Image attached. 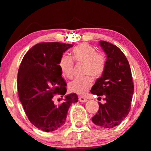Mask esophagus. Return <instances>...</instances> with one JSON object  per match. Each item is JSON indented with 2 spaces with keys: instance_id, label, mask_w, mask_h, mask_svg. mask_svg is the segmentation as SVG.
Returning <instances> with one entry per match:
<instances>
[{
  "instance_id": "1",
  "label": "esophagus",
  "mask_w": 151,
  "mask_h": 151,
  "mask_svg": "<svg viewBox=\"0 0 151 151\" xmlns=\"http://www.w3.org/2000/svg\"><path fill=\"white\" fill-rule=\"evenodd\" d=\"M79 101L81 103H85V102H86V101H87V99H86V98L81 97H81H79Z\"/></svg>"
}]
</instances>
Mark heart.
Listing matches in <instances>:
<instances>
[{
    "mask_svg": "<svg viewBox=\"0 0 151 151\" xmlns=\"http://www.w3.org/2000/svg\"><path fill=\"white\" fill-rule=\"evenodd\" d=\"M84 63L83 74H91L93 77H101L104 72L106 58L103 54L96 51V49L88 43H83L76 46L72 50V58L63 55L60 59L59 68L64 77L72 79L73 77L74 63ZM93 84V79L90 76L76 78L69 83V89L71 92L79 96L86 95Z\"/></svg>",
    "mask_w": 151,
    "mask_h": 151,
    "instance_id": "b5f03b06",
    "label": "heart"
}]
</instances>
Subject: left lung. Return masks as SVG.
Returning <instances> with one entry per match:
<instances>
[{"label":"left lung","instance_id":"left-lung-1","mask_svg":"<svg viewBox=\"0 0 151 151\" xmlns=\"http://www.w3.org/2000/svg\"><path fill=\"white\" fill-rule=\"evenodd\" d=\"M99 45L107 55L106 65L91 93L104 95L105 103H99V111L92 122L102 128L110 129L120 124L129 114L134 83L129 62L120 49L105 41H100Z\"/></svg>","mask_w":151,"mask_h":151}]
</instances>
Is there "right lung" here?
<instances>
[{
  "instance_id": "add662e5",
  "label": "right lung",
  "mask_w": 151,
  "mask_h": 151,
  "mask_svg": "<svg viewBox=\"0 0 151 151\" xmlns=\"http://www.w3.org/2000/svg\"><path fill=\"white\" fill-rule=\"evenodd\" d=\"M72 46L58 42L36 44L24 56L18 70V95L25 113L32 124L46 132L61 127L71 104L78 101L76 93L65 95L67 84L58 65L63 52ZM55 94L63 97L59 106L52 101Z\"/></svg>"
}]
</instances>
